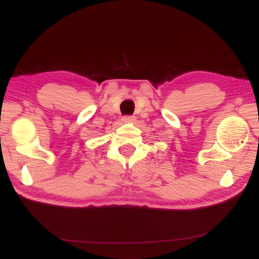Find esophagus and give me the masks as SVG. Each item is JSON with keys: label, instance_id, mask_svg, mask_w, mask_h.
Masks as SVG:
<instances>
[{"label": "esophagus", "instance_id": "34e87169", "mask_svg": "<svg viewBox=\"0 0 259 259\" xmlns=\"http://www.w3.org/2000/svg\"><path fill=\"white\" fill-rule=\"evenodd\" d=\"M122 120L125 123H134L136 121V117L134 115H124L122 117Z\"/></svg>", "mask_w": 259, "mask_h": 259}]
</instances>
